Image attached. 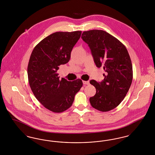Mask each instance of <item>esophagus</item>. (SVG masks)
Listing matches in <instances>:
<instances>
[{
  "mask_svg": "<svg viewBox=\"0 0 155 155\" xmlns=\"http://www.w3.org/2000/svg\"><path fill=\"white\" fill-rule=\"evenodd\" d=\"M82 82L84 85H89V82L88 81H83Z\"/></svg>",
  "mask_w": 155,
  "mask_h": 155,
  "instance_id": "esophagus-1",
  "label": "esophagus"
}]
</instances>
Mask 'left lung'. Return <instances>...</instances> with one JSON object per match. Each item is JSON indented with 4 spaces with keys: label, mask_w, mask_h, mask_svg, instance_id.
<instances>
[{
    "label": "left lung",
    "mask_w": 155,
    "mask_h": 155,
    "mask_svg": "<svg viewBox=\"0 0 155 155\" xmlns=\"http://www.w3.org/2000/svg\"><path fill=\"white\" fill-rule=\"evenodd\" d=\"M81 38L88 45L96 66L106 72L101 82L91 80L96 94L89 98L91 106L101 111L116 108L126 96L133 81V66L125 46L103 30L83 32Z\"/></svg>",
    "instance_id": "left-lung-1"
}]
</instances>
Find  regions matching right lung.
<instances>
[{
	"instance_id": "add662e5",
	"label": "right lung",
	"mask_w": 155,
	"mask_h": 155,
	"mask_svg": "<svg viewBox=\"0 0 155 155\" xmlns=\"http://www.w3.org/2000/svg\"><path fill=\"white\" fill-rule=\"evenodd\" d=\"M81 32L53 33L38 44L31 54L27 68L30 87L37 100L53 112L61 113L70 108L75 94L82 87L80 79L60 80L57 73L59 66L70 60Z\"/></svg>"
}]
</instances>
